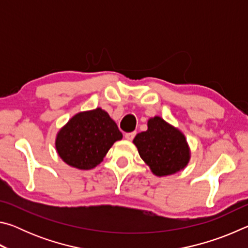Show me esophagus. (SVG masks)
<instances>
[{
	"label": "esophagus",
	"instance_id": "obj_1",
	"mask_svg": "<svg viewBox=\"0 0 248 248\" xmlns=\"http://www.w3.org/2000/svg\"><path fill=\"white\" fill-rule=\"evenodd\" d=\"M136 134H137V132H128V133L124 134V138H125V139H127V140L131 141V140H133V138L136 137Z\"/></svg>",
	"mask_w": 248,
	"mask_h": 248
}]
</instances>
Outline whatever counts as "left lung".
Here are the masks:
<instances>
[{
    "mask_svg": "<svg viewBox=\"0 0 248 248\" xmlns=\"http://www.w3.org/2000/svg\"><path fill=\"white\" fill-rule=\"evenodd\" d=\"M133 144L151 171L158 177L178 173L190 161V148L185 134L159 116L148 120V130L138 133Z\"/></svg>",
    "mask_w": 248,
    "mask_h": 248,
    "instance_id": "obj_1",
    "label": "left lung"
}]
</instances>
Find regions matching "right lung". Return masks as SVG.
<instances>
[{"label":"right lung","instance_id":"1","mask_svg":"<svg viewBox=\"0 0 248 248\" xmlns=\"http://www.w3.org/2000/svg\"><path fill=\"white\" fill-rule=\"evenodd\" d=\"M123 139L107 111L97 107L74 115L56 137V150L66 164L78 170H91L103 162L109 149Z\"/></svg>","mask_w":248,"mask_h":248}]
</instances>
